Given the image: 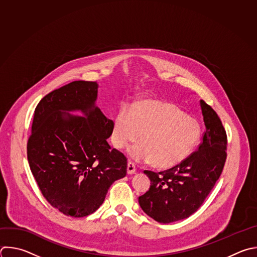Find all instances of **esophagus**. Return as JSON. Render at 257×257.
Instances as JSON below:
<instances>
[{
  "label": "esophagus",
  "instance_id": "1",
  "mask_svg": "<svg viewBox=\"0 0 257 257\" xmlns=\"http://www.w3.org/2000/svg\"><path fill=\"white\" fill-rule=\"evenodd\" d=\"M135 173H136V167H135L134 162L129 161L128 164H127V174L128 175H134Z\"/></svg>",
  "mask_w": 257,
  "mask_h": 257
}]
</instances>
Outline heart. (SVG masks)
Returning <instances> with one entry per match:
<instances>
[{
    "mask_svg": "<svg viewBox=\"0 0 257 257\" xmlns=\"http://www.w3.org/2000/svg\"><path fill=\"white\" fill-rule=\"evenodd\" d=\"M201 125L173 104L142 102L133 110L122 107L115 119L112 142L124 148L138 139L128 153L136 160H149L158 168L176 166L187 159L201 137Z\"/></svg>",
    "mask_w": 257,
    "mask_h": 257,
    "instance_id": "1",
    "label": "heart"
}]
</instances>
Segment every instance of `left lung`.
I'll use <instances>...</instances> for the list:
<instances>
[{"mask_svg":"<svg viewBox=\"0 0 257 257\" xmlns=\"http://www.w3.org/2000/svg\"><path fill=\"white\" fill-rule=\"evenodd\" d=\"M200 105L206 131L199 149L163 172L144 170L150 188L138 202L144 213L159 223L176 222L194 214L222 174L227 157L226 131L217 113L203 100Z\"/></svg>","mask_w":257,"mask_h":257,"instance_id":"obj_1","label":"left lung"}]
</instances>
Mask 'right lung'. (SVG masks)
Segmentation results:
<instances>
[{
    "label": "right lung",
    "instance_id": "obj_1",
    "mask_svg": "<svg viewBox=\"0 0 257 257\" xmlns=\"http://www.w3.org/2000/svg\"><path fill=\"white\" fill-rule=\"evenodd\" d=\"M97 81L75 80L37 105L27 143L30 169L47 202L66 216L93 214L112 184L127 174V158L107 142L114 122L96 106ZM80 110L83 117L67 113Z\"/></svg>",
    "mask_w": 257,
    "mask_h": 257
}]
</instances>
